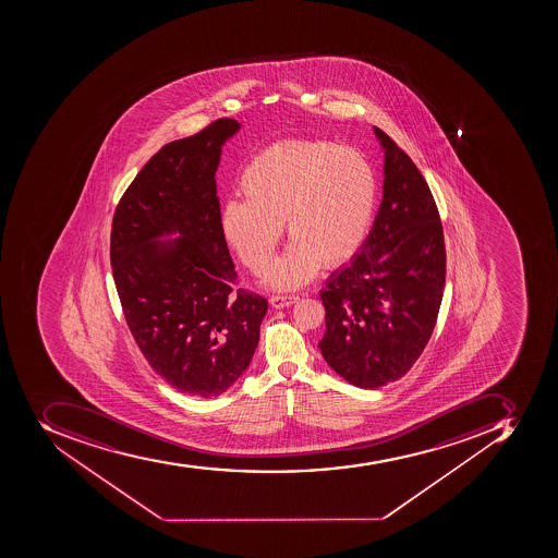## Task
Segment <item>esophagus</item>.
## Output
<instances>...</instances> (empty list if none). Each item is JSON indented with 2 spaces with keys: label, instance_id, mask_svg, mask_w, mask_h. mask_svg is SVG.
I'll use <instances>...</instances> for the list:
<instances>
[{
  "label": "esophagus",
  "instance_id": "34e87169",
  "mask_svg": "<svg viewBox=\"0 0 558 558\" xmlns=\"http://www.w3.org/2000/svg\"><path fill=\"white\" fill-rule=\"evenodd\" d=\"M299 296L295 295H274L270 296V305L274 308H284L290 307V305L295 304Z\"/></svg>",
  "mask_w": 558,
  "mask_h": 558
}]
</instances>
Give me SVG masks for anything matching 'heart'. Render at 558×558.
Returning a JSON list of instances; mask_svg holds the SVG:
<instances>
[{"mask_svg": "<svg viewBox=\"0 0 558 558\" xmlns=\"http://www.w3.org/2000/svg\"><path fill=\"white\" fill-rule=\"evenodd\" d=\"M244 202L221 210V233L254 274L272 262L282 225L291 245L268 270L274 290H295L319 265L339 267L362 247L379 198L377 173L359 150L327 141H282L245 165Z\"/></svg>", "mask_w": 558, "mask_h": 558, "instance_id": "heart-1", "label": "heart"}]
</instances>
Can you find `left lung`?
Returning a JSON list of instances; mask_svg holds the SVG:
<instances>
[{"label": "left lung", "mask_w": 558, "mask_h": 558, "mask_svg": "<svg viewBox=\"0 0 558 558\" xmlns=\"http://www.w3.org/2000/svg\"><path fill=\"white\" fill-rule=\"evenodd\" d=\"M385 153L383 199L368 236L327 279L323 359L349 385L377 390L408 374L434 331L446 282L442 225L430 187L399 145Z\"/></svg>", "instance_id": "1"}]
</instances>
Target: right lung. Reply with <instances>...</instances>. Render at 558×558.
<instances>
[{"label": "right lung", "mask_w": 558, "mask_h": 558, "mask_svg": "<svg viewBox=\"0 0 558 558\" xmlns=\"http://www.w3.org/2000/svg\"><path fill=\"white\" fill-rule=\"evenodd\" d=\"M235 119L163 145L113 214L110 265L128 327L150 367L191 397L235 385L258 348L267 300L239 290L221 233L216 172Z\"/></svg>", "instance_id": "add662e5"}]
</instances>
